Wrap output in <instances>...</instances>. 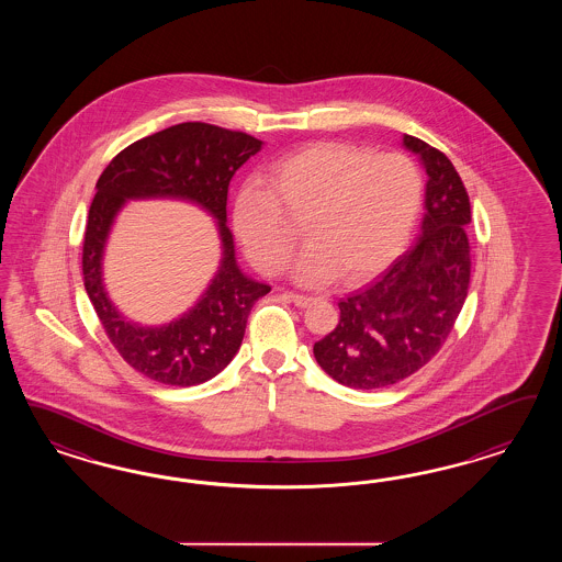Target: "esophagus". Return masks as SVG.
I'll use <instances>...</instances> for the list:
<instances>
[{
    "instance_id": "1",
    "label": "esophagus",
    "mask_w": 562,
    "mask_h": 562,
    "mask_svg": "<svg viewBox=\"0 0 562 562\" xmlns=\"http://www.w3.org/2000/svg\"><path fill=\"white\" fill-rule=\"evenodd\" d=\"M290 301L296 306H308L313 303V296H305V294H296V292H289L286 294Z\"/></svg>"
}]
</instances>
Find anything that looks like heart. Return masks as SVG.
Here are the masks:
<instances>
[{
	"label": "heart",
	"mask_w": 562,
	"mask_h": 562,
	"mask_svg": "<svg viewBox=\"0 0 562 562\" xmlns=\"http://www.w3.org/2000/svg\"><path fill=\"white\" fill-rule=\"evenodd\" d=\"M263 188L238 191L233 226L261 272H282L303 222L311 240L296 263L305 282L334 272L357 282L387 266L414 231L425 181L414 160L346 142H319L276 160Z\"/></svg>",
	"instance_id": "b5f03b06"
}]
</instances>
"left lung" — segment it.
I'll use <instances>...</instances> for the list:
<instances>
[{"instance_id":"1","label":"left lung","mask_w":562,"mask_h":562,"mask_svg":"<svg viewBox=\"0 0 562 562\" xmlns=\"http://www.w3.org/2000/svg\"><path fill=\"white\" fill-rule=\"evenodd\" d=\"M425 162L426 212L416 245L371 286L341 299L340 322L313 355L352 390H383L423 369L449 338L470 289V198L451 160L404 136Z\"/></svg>"}]
</instances>
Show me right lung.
<instances>
[{"mask_svg":"<svg viewBox=\"0 0 562 562\" xmlns=\"http://www.w3.org/2000/svg\"><path fill=\"white\" fill-rule=\"evenodd\" d=\"M259 148L261 142L245 132L188 121L130 144L97 181L82 247L86 292L121 358L153 381L191 387L221 373L237 355L251 308L272 290L240 273L226 226L231 179ZM160 194L198 201L220 218L223 263L203 301L188 316L162 328H139L120 317L101 289V247L127 196Z\"/></svg>","mask_w":562,"mask_h":562,"instance_id":"add662e5","label":"right lung"}]
</instances>
